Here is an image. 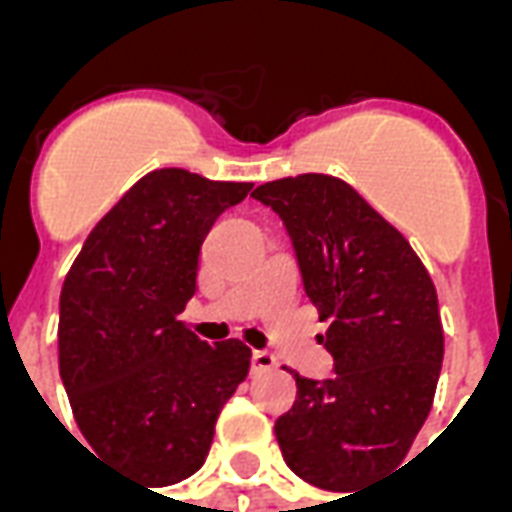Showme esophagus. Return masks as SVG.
<instances>
[{
    "mask_svg": "<svg viewBox=\"0 0 512 512\" xmlns=\"http://www.w3.org/2000/svg\"><path fill=\"white\" fill-rule=\"evenodd\" d=\"M277 367V359L271 351H252V370L255 373H266V370H274Z\"/></svg>",
    "mask_w": 512,
    "mask_h": 512,
    "instance_id": "34e87169",
    "label": "esophagus"
}]
</instances>
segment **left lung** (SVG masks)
I'll return each mask as SVG.
<instances>
[{"instance_id":"obj_1","label":"left lung","mask_w":512,"mask_h":512,"mask_svg":"<svg viewBox=\"0 0 512 512\" xmlns=\"http://www.w3.org/2000/svg\"><path fill=\"white\" fill-rule=\"evenodd\" d=\"M252 197L285 224L334 359L332 378L293 376L296 403L274 425L279 450L301 480L351 496L392 472L428 419L444 359L436 288L345 180L310 172Z\"/></svg>"}]
</instances>
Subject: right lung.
Segmentation results:
<instances>
[{
  "label": "right lung",
  "instance_id": "right-lung-1",
  "mask_svg": "<svg viewBox=\"0 0 512 512\" xmlns=\"http://www.w3.org/2000/svg\"><path fill=\"white\" fill-rule=\"evenodd\" d=\"M252 183L156 169L95 224L60 296V376L98 458L150 485L200 469L252 351L178 321L205 235ZM90 452V450H87Z\"/></svg>",
  "mask_w": 512,
  "mask_h": 512
}]
</instances>
